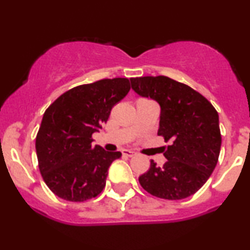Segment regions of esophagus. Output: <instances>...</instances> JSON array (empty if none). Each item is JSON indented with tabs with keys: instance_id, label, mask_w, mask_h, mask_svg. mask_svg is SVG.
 <instances>
[{
	"instance_id": "34e87169",
	"label": "esophagus",
	"mask_w": 250,
	"mask_h": 250,
	"mask_svg": "<svg viewBox=\"0 0 250 250\" xmlns=\"http://www.w3.org/2000/svg\"><path fill=\"white\" fill-rule=\"evenodd\" d=\"M122 154H123V156H125V157H133V156L135 155V152L133 151V150L125 149V150H123Z\"/></svg>"
}]
</instances>
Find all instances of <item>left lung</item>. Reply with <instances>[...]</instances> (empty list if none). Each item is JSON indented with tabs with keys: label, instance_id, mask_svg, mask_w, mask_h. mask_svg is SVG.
<instances>
[{
	"label": "left lung",
	"instance_id": "left-lung-1",
	"mask_svg": "<svg viewBox=\"0 0 250 250\" xmlns=\"http://www.w3.org/2000/svg\"><path fill=\"white\" fill-rule=\"evenodd\" d=\"M131 88L161 107L157 134L163 146V167L154 161L138 182L148 193L167 200L194 194L218 163L221 148L219 115L212 104L190 86L164 76L131 78Z\"/></svg>",
	"mask_w": 250,
	"mask_h": 250
}]
</instances>
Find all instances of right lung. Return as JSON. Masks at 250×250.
<instances>
[{
	"mask_svg": "<svg viewBox=\"0 0 250 250\" xmlns=\"http://www.w3.org/2000/svg\"><path fill=\"white\" fill-rule=\"evenodd\" d=\"M129 89L127 78L102 79L65 92L45 110L36 152L45 184L59 198L78 203L104 190L110 164L122 154L93 146L92 135Z\"/></svg>",
	"mask_w": 250,
	"mask_h": 250,
	"instance_id": "add662e5",
	"label": "right lung"
}]
</instances>
